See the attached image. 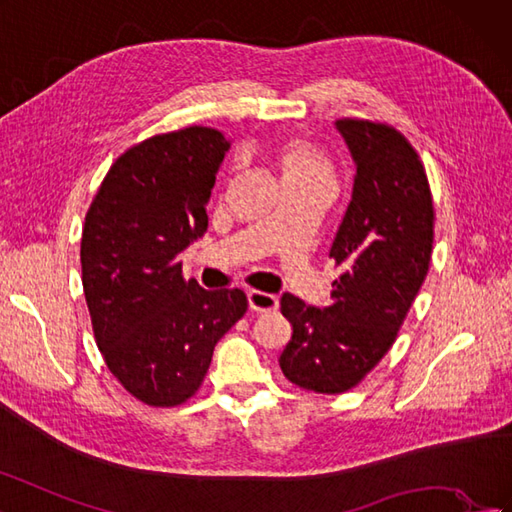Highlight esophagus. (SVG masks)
Wrapping results in <instances>:
<instances>
[{"label":"esophagus","mask_w":512,"mask_h":512,"mask_svg":"<svg viewBox=\"0 0 512 512\" xmlns=\"http://www.w3.org/2000/svg\"><path fill=\"white\" fill-rule=\"evenodd\" d=\"M247 301H250V308L254 312H273L278 310V297L269 295V293H262V290H250L247 293Z\"/></svg>","instance_id":"34e87169"}]
</instances>
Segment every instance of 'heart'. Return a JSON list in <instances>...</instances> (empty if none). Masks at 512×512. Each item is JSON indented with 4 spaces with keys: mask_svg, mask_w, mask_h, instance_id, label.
Instances as JSON below:
<instances>
[{
    "mask_svg": "<svg viewBox=\"0 0 512 512\" xmlns=\"http://www.w3.org/2000/svg\"><path fill=\"white\" fill-rule=\"evenodd\" d=\"M282 183L290 187H316L323 191L334 189L336 172L325 153L301 137H286L271 150Z\"/></svg>",
    "mask_w": 512,
    "mask_h": 512,
    "instance_id": "obj_1",
    "label": "heart"
}]
</instances>
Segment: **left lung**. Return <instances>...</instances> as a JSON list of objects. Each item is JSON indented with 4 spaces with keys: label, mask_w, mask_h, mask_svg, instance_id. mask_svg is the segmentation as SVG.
<instances>
[{
    "label": "left lung",
    "mask_w": 512,
    "mask_h": 512,
    "mask_svg": "<svg viewBox=\"0 0 512 512\" xmlns=\"http://www.w3.org/2000/svg\"><path fill=\"white\" fill-rule=\"evenodd\" d=\"M336 129L355 161L353 196L329 250L342 273L325 308L282 295L293 336L280 368L316 394L347 392L381 362L433 252V196L416 148L383 122L342 118Z\"/></svg>",
    "instance_id": "obj_1"
}]
</instances>
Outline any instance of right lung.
I'll use <instances>...</instances> for the list:
<instances>
[{"mask_svg": "<svg viewBox=\"0 0 512 512\" xmlns=\"http://www.w3.org/2000/svg\"><path fill=\"white\" fill-rule=\"evenodd\" d=\"M230 142L187 127L131 146L109 168L81 234V282L109 372L150 407L198 392L215 344L247 310L239 288L183 278L181 252L209 228L206 204Z\"/></svg>", "mask_w": 512, "mask_h": 512, "instance_id": "right-lung-1", "label": "right lung"}]
</instances>
